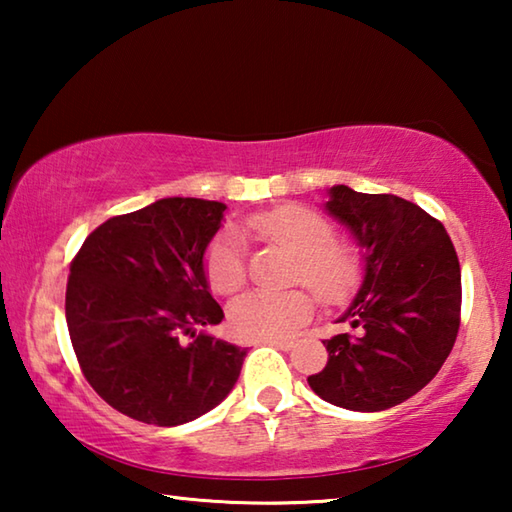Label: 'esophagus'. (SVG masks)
I'll list each match as a JSON object with an SVG mask.
<instances>
[{
  "label": "esophagus",
  "instance_id": "1",
  "mask_svg": "<svg viewBox=\"0 0 512 512\" xmlns=\"http://www.w3.org/2000/svg\"><path fill=\"white\" fill-rule=\"evenodd\" d=\"M264 343L273 345V348H277V350H284V352L293 348V341H291V339H275V341H264Z\"/></svg>",
  "mask_w": 512,
  "mask_h": 512
}]
</instances>
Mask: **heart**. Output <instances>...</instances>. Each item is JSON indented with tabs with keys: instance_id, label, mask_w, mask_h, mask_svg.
I'll list each match as a JSON object with an SVG mask.
<instances>
[{
	"instance_id": "1",
	"label": "heart",
	"mask_w": 512,
	"mask_h": 512,
	"mask_svg": "<svg viewBox=\"0 0 512 512\" xmlns=\"http://www.w3.org/2000/svg\"><path fill=\"white\" fill-rule=\"evenodd\" d=\"M246 235L277 244L296 255L293 275L325 302H341L357 287L361 264L352 248L334 241V228L302 205H280L248 216ZM210 287L232 296L246 284V248L235 230L216 237L205 255ZM314 314V298L305 289L250 291L228 309V325L241 341L287 339Z\"/></svg>"
}]
</instances>
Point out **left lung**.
I'll use <instances>...</instances> for the list:
<instances>
[{
	"label": "left lung",
	"mask_w": 512,
	"mask_h": 512,
	"mask_svg": "<svg viewBox=\"0 0 512 512\" xmlns=\"http://www.w3.org/2000/svg\"><path fill=\"white\" fill-rule=\"evenodd\" d=\"M325 210L357 239L363 282L339 318L357 334L323 341L327 366L307 381L341 409H391L422 391L454 348L461 264L445 225L400 196L334 185Z\"/></svg>",
	"instance_id": "1"
}]
</instances>
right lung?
Instances as JSON below:
<instances>
[{
    "mask_svg": "<svg viewBox=\"0 0 512 512\" xmlns=\"http://www.w3.org/2000/svg\"><path fill=\"white\" fill-rule=\"evenodd\" d=\"M223 212L219 201L162 198L101 223L72 259L65 318L76 359L128 418L176 427L237 384L246 350L196 334L223 320L203 264ZM180 335L195 341L183 346Z\"/></svg>",
    "mask_w": 512,
    "mask_h": 512,
    "instance_id": "add662e5",
    "label": "right lung"
}]
</instances>
